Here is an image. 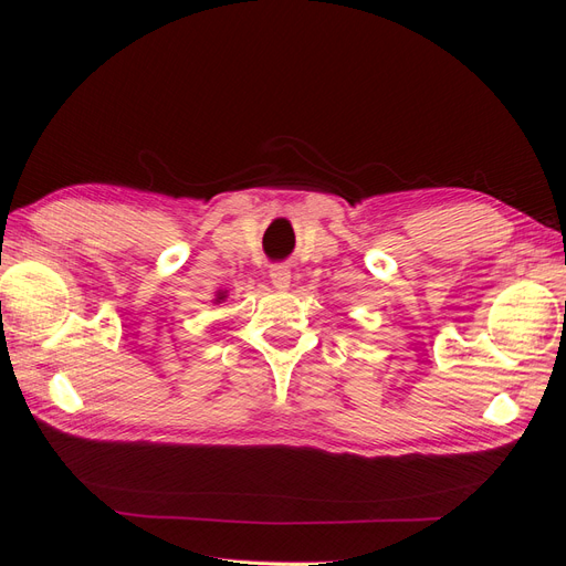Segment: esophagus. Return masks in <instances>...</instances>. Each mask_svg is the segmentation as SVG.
<instances>
[{"label":"esophagus","instance_id":"34e87169","mask_svg":"<svg viewBox=\"0 0 566 566\" xmlns=\"http://www.w3.org/2000/svg\"><path fill=\"white\" fill-rule=\"evenodd\" d=\"M269 276H271V283L276 285L279 290H287L290 287V269L287 266H283V264L271 266Z\"/></svg>","mask_w":566,"mask_h":566}]
</instances>
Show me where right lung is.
I'll list each match as a JSON object with an SVG mask.
<instances>
[{
	"mask_svg": "<svg viewBox=\"0 0 566 566\" xmlns=\"http://www.w3.org/2000/svg\"><path fill=\"white\" fill-rule=\"evenodd\" d=\"M224 297H227V295H224V293H219V295H217V300H214V302H221V300H224Z\"/></svg>",
	"mask_w": 566,
	"mask_h": 566,
	"instance_id": "1",
	"label": "right lung"
}]
</instances>
